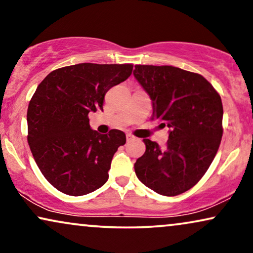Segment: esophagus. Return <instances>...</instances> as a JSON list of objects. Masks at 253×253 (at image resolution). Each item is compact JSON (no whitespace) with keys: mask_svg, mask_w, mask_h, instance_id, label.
Here are the masks:
<instances>
[{"mask_svg":"<svg viewBox=\"0 0 253 253\" xmlns=\"http://www.w3.org/2000/svg\"><path fill=\"white\" fill-rule=\"evenodd\" d=\"M133 139H134V137L132 136V134H130V133L126 134V141H132Z\"/></svg>","mask_w":253,"mask_h":253,"instance_id":"esophagus-1","label":"esophagus"}]
</instances>
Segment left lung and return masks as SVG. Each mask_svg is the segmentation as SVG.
I'll use <instances>...</instances> for the list:
<instances>
[{"instance_id": "8db88e82", "label": "left lung", "mask_w": 253, "mask_h": 253, "mask_svg": "<svg viewBox=\"0 0 253 253\" xmlns=\"http://www.w3.org/2000/svg\"><path fill=\"white\" fill-rule=\"evenodd\" d=\"M133 76L152 100V120L169 127L165 148L144 139L146 151L134 171L159 195H181L198 183L219 150L222 101L203 76L171 65H134Z\"/></svg>"}]
</instances>
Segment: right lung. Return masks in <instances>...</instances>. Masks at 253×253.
Here are the masks:
<instances>
[{
    "label": "right lung",
    "mask_w": 253,
    "mask_h": 253,
    "mask_svg": "<svg viewBox=\"0 0 253 253\" xmlns=\"http://www.w3.org/2000/svg\"><path fill=\"white\" fill-rule=\"evenodd\" d=\"M132 68L69 65L51 71L37 87L27 109V141L40 171L58 191L84 196L107 182L112 159L126 144V133L92 130L88 113L102 110L106 93L129 78Z\"/></svg>",
    "instance_id": "right-lung-1"
}]
</instances>
